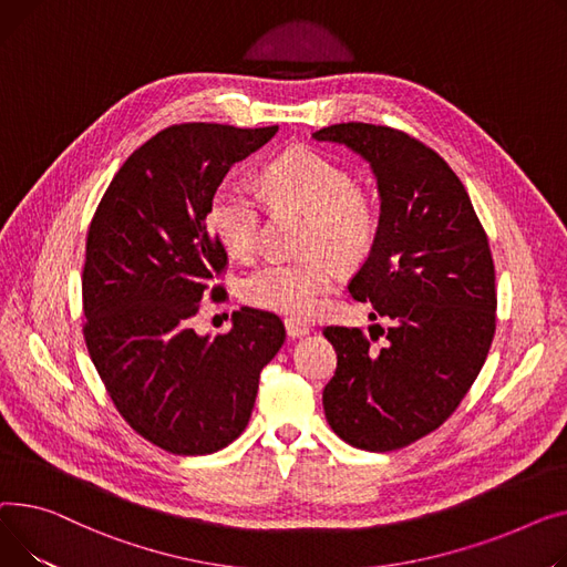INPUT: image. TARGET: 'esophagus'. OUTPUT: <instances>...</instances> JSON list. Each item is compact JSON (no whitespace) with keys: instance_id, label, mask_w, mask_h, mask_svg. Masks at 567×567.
Masks as SVG:
<instances>
[{"instance_id":"1","label":"esophagus","mask_w":567,"mask_h":567,"mask_svg":"<svg viewBox=\"0 0 567 567\" xmlns=\"http://www.w3.org/2000/svg\"><path fill=\"white\" fill-rule=\"evenodd\" d=\"M309 324L302 320H295V318H286V331L290 339H299V337H307L309 334Z\"/></svg>"}]
</instances>
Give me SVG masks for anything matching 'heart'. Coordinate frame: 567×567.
<instances>
[{"label":"heart","instance_id":"heart-1","mask_svg":"<svg viewBox=\"0 0 567 567\" xmlns=\"http://www.w3.org/2000/svg\"><path fill=\"white\" fill-rule=\"evenodd\" d=\"M265 194L275 204L309 213L305 258H272L243 281L245 299L260 309L311 316L337 277L334 254L354 262L369 254L378 233V208L348 169L311 148H290L265 164ZM210 226L217 240L236 256H249L260 236V194L245 183L228 181L210 202Z\"/></svg>","mask_w":567,"mask_h":567}]
</instances>
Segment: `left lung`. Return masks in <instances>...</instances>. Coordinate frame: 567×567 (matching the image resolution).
<instances>
[{
    "label": "left lung",
    "mask_w": 567,
    "mask_h": 567,
    "mask_svg": "<svg viewBox=\"0 0 567 567\" xmlns=\"http://www.w3.org/2000/svg\"><path fill=\"white\" fill-rule=\"evenodd\" d=\"M313 140L348 146L375 174L380 224L348 290L373 305V320H391L386 331L373 324L386 337L380 350L357 327H324L339 357L324 416L357 449L395 451L437 430L487 359L496 329L487 236L451 166L405 132L339 123Z\"/></svg>",
    "instance_id": "8db88e82"
}]
</instances>
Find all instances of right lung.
I'll return each mask as SVG.
<instances>
[{
    "label": "right lung",
    "instance_id": "obj_1",
    "mask_svg": "<svg viewBox=\"0 0 567 567\" xmlns=\"http://www.w3.org/2000/svg\"><path fill=\"white\" fill-rule=\"evenodd\" d=\"M270 127L172 125L132 153L86 236L84 341L121 416L151 444L206 455L247 427L262 365L286 341L268 311L240 309L226 334L198 337L192 318L226 251L208 226L224 176L277 135Z\"/></svg>",
    "mask_w": 567,
    "mask_h": 567
}]
</instances>
